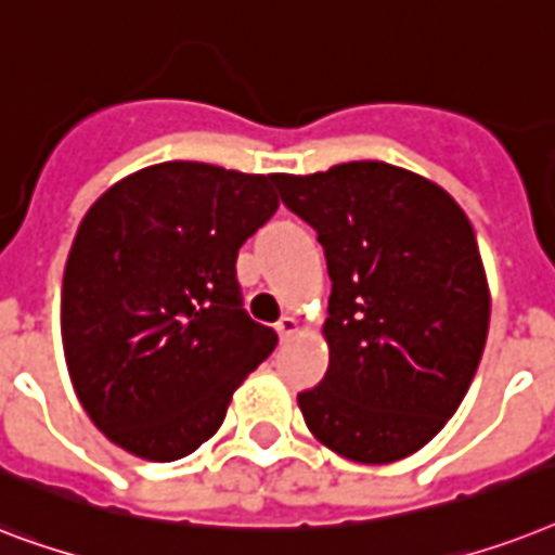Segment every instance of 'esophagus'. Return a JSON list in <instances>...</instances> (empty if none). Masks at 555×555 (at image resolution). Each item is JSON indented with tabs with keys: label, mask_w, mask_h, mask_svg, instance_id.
<instances>
[{
	"label": "esophagus",
	"mask_w": 555,
	"mask_h": 555,
	"mask_svg": "<svg viewBox=\"0 0 555 555\" xmlns=\"http://www.w3.org/2000/svg\"><path fill=\"white\" fill-rule=\"evenodd\" d=\"M274 330H278V335H281V340H289L292 335L298 332V321H295V318H289V314H283V318H281V321H278V326H274Z\"/></svg>",
	"instance_id": "34e87169"
}]
</instances>
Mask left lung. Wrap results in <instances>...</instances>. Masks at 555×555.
Returning <instances> with one entry per match:
<instances>
[{
	"label": "left lung",
	"mask_w": 555,
	"mask_h": 555,
	"mask_svg": "<svg viewBox=\"0 0 555 555\" xmlns=\"http://www.w3.org/2000/svg\"><path fill=\"white\" fill-rule=\"evenodd\" d=\"M274 183L318 232L332 281L330 370L298 396L306 427L361 464L418 453L467 396L490 326L467 215L433 180L378 159Z\"/></svg>",
	"instance_id": "obj_1"
}]
</instances>
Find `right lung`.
I'll use <instances>...</instances> for the list:
<instances>
[{
    "instance_id": "add662e5",
    "label": "right lung",
    "mask_w": 555,
    "mask_h": 555,
    "mask_svg": "<svg viewBox=\"0 0 555 555\" xmlns=\"http://www.w3.org/2000/svg\"><path fill=\"white\" fill-rule=\"evenodd\" d=\"M274 175L159 163L88 208L62 278V349L108 441L177 461L215 436L278 347L243 312L237 249L278 211Z\"/></svg>"
}]
</instances>
